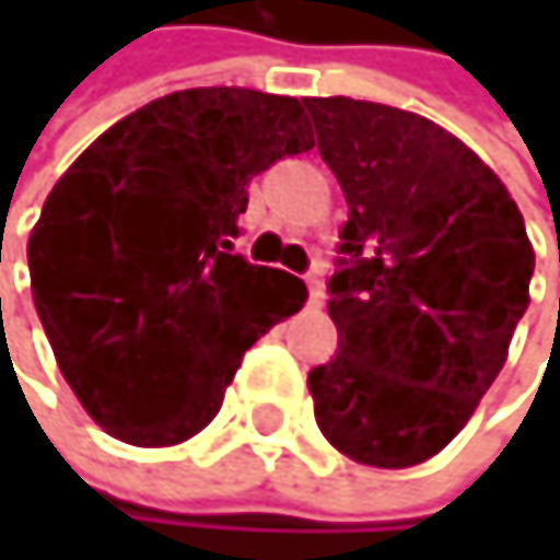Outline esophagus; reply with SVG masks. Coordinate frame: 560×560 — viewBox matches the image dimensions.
I'll list each match as a JSON object with an SVG mask.
<instances>
[{
    "mask_svg": "<svg viewBox=\"0 0 560 560\" xmlns=\"http://www.w3.org/2000/svg\"><path fill=\"white\" fill-rule=\"evenodd\" d=\"M305 282H308V302H312V305H322V302H326V285H322V271H318V268L305 275Z\"/></svg>",
    "mask_w": 560,
    "mask_h": 560,
    "instance_id": "1",
    "label": "esophagus"
}]
</instances>
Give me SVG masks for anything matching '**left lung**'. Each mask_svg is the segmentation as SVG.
Segmentation results:
<instances>
[{
  "label": "left lung",
  "mask_w": 560,
  "mask_h": 560,
  "mask_svg": "<svg viewBox=\"0 0 560 560\" xmlns=\"http://www.w3.org/2000/svg\"><path fill=\"white\" fill-rule=\"evenodd\" d=\"M349 201L329 282L339 352L308 373L339 454L402 470L436 457L508 362L534 248L504 180L440 124L352 96H305Z\"/></svg>",
  "instance_id": "left-lung-1"
}]
</instances>
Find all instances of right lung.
<instances>
[{"label":"right lung","instance_id":"add662e5","mask_svg":"<svg viewBox=\"0 0 560 560\" xmlns=\"http://www.w3.org/2000/svg\"><path fill=\"white\" fill-rule=\"evenodd\" d=\"M302 100L198 86L150 100L56 180L30 282L62 380L130 446H174L221 410L242 355L308 289L234 255L248 184L312 150Z\"/></svg>","mask_w":560,"mask_h":560}]
</instances>
